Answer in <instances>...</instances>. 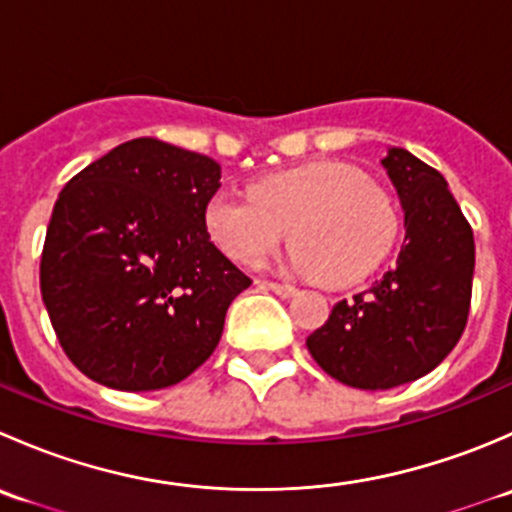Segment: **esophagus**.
<instances>
[{
	"instance_id": "1",
	"label": "esophagus",
	"mask_w": 512,
	"mask_h": 512,
	"mask_svg": "<svg viewBox=\"0 0 512 512\" xmlns=\"http://www.w3.org/2000/svg\"><path fill=\"white\" fill-rule=\"evenodd\" d=\"M262 287L265 289H270V292H275V294H280V297H294V294H297V287H292V285H285V282H260Z\"/></svg>"
}]
</instances>
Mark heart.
I'll return each instance as SVG.
<instances>
[{"instance_id": "obj_1", "label": "heart", "mask_w": 512, "mask_h": 512, "mask_svg": "<svg viewBox=\"0 0 512 512\" xmlns=\"http://www.w3.org/2000/svg\"><path fill=\"white\" fill-rule=\"evenodd\" d=\"M250 195L220 190L203 210L210 240L237 265H265L287 235L292 270L347 287L371 275L399 237L394 198L347 163L280 170Z\"/></svg>"}]
</instances>
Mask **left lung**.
Here are the masks:
<instances>
[{
    "label": "left lung",
    "instance_id": "obj_1",
    "mask_svg": "<svg viewBox=\"0 0 512 512\" xmlns=\"http://www.w3.org/2000/svg\"><path fill=\"white\" fill-rule=\"evenodd\" d=\"M389 173L406 237L394 270L334 304L307 349L332 379L364 391L394 389L436 369L461 339L471 309L476 242L446 178L404 148Z\"/></svg>",
    "mask_w": 512,
    "mask_h": 512
}]
</instances>
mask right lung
<instances>
[{
  "label": "right lung",
  "mask_w": 512,
  "mask_h": 512,
  "mask_svg": "<svg viewBox=\"0 0 512 512\" xmlns=\"http://www.w3.org/2000/svg\"><path fill=\"white\" fill-rule=\"evenodd\" d=\"M213 158L133 138L76 173L51 213L41 299L61 349L108 389L156 391L215 352L227 307L252 285L213 245Z\"/></svg>",
  "instance_id": "1"
}]
</instances>
